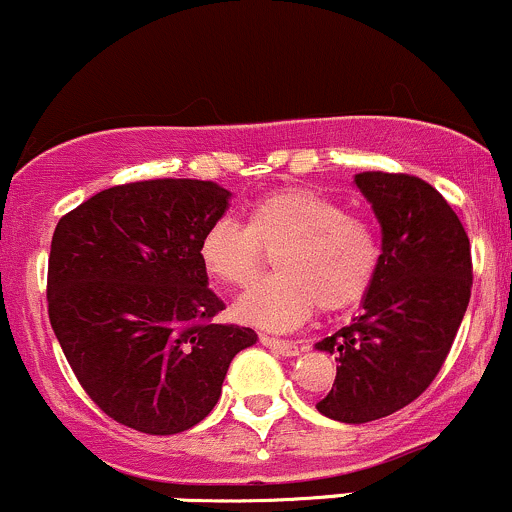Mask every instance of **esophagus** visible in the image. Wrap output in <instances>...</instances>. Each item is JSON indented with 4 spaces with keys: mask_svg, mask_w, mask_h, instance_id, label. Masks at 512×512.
I'll list each match as a JSON object with an SVG mask.
<instances>
[{
    "mask_svg": "<svg viewBox=\"0 0 512 512\" xmlns=\"http://www.w3.org/2000/svg\"><path fill=\"white\" fill-rule=\"evenodd\" d=\"M261 344L268 346V349H271V351H276V354H283V356H298L300 354L298 342H285V339L268 337V334H263Z\"/></svg>",
    "mask_w": 512,
    "mask_h": 512,
    "instance_id": "34e87169",
    "label": "esophagus"
}]
</instances>
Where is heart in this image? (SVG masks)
<instances>
[{"instance_id":"b5f03b06","label":"heart","mask_w":512,"mask_h":512,"mask_svg":"<svg viewBox=\"0 0 512 512\" xmlns=\"http://www.w3.org/2000/svg\"><path fill=\"white\" fill-rule=\"evenodd\" d=\"M278 273L236 300L241 322L263 329H293L315 312L342 310L366 293L376 276L381 246L373 227L351 217L339 202L312 190H276L249 207L246 224L219 217L202 234L197 256L217 283L249 285L263 249Z\"/></svg>"}]
</instances>
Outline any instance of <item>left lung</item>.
I'll list each match as a JSON object with an SVG mask.
<instances>
[{
  "mask_svg": "<svg viewBox=\"0 0 512 512\" xmlns=\"http://www.w3.org/2000/svg\"><path fill=\"white\" fill-rule=\"evenodd\" d=\"M381 224V258L351 324L315 349L337 361L317 403L324 417L364 425L405 408L434 381L471 298V246L452 207L405 173L354 175Z\"/></svg>",
  "mask_w": 512,
  "mask_h": 512,
  "instance_id": "obj_1",
  "label": "left lung"
}]
</instances>
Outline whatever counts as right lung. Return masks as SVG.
<instances>
[{
  "instance_id": "add662e5",
  "label": "right lung",
  "mask_w": 512,
  "mask_h": 512,
  "mask_svg": "<svg viewBox=\"0 0 512 512\" xmlns=\"http://www.w3.org/2000/svg\"><path fill=\"white\" fill-rule=\"evenodd\" d=\"M232 192L210 180H144L97 192L58 222L48 317L80 386L122 425L178 434L210 415L256 332L214 324L197 246Z\"/></svg>"
}]
</instances>
